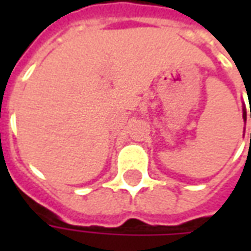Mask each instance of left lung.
I'll return each instance as SVG.
<instances>
[{
	"instance_id": "1",
	"label": "left lung",
	"mask_w": 251,
	"mask_h": 251,
	"mask_svg": "<svg viewBox=\"0 0 251 251\" xmlns=\"http://www.w3.org/2000/svg\"><path fill=\"white\" fill-rule=\"evenodd\" d=\"M243 118L246 120V111H245V110H243ZM250 118H251V109H250Z\"/></svg>"
}]
</instances>
